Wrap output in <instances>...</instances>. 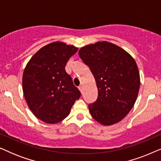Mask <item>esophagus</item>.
<instances>
[{"label":"esophagus","instance_id":"esophagus-1","mask_svg":"<svg viewBox=\"0 0 161 161\" xmlns=\"http://www.w3.org/2000/svg\"><path fill=\"white\" fill-rule=\"evenodd\" d=\"M78 89L80 91V92H83V86L81 85V86H78Z\"/></svg>","mask_w":161,"mask_h":161}]
</instances>
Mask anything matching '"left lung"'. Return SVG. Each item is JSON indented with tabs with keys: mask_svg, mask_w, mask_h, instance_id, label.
Listing matches in <instances>:
<instances>
[{
	"mask_svg": "<svg viewBox=\"0 0 161 161\" xmlns=\"http://www.w3.org/2000/svg\"><path fill=\"white\" fill-rule=\"evenodd\" d=\"M79 56L89 66L98 89L96 102L89 105L97 122L109 126L122 120L133 108L140 88V75L134 58L109 42L86 45Z\"/></svg>",
	"mask_w": 161,
	"mask_h": 161,
	"instance_id": "left-lung-1",
	"label": "left lung"
}]
</instances>
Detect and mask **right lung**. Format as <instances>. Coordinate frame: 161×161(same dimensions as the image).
<instances>
[{"label": "right lung", "instance_id": "right-lung-1", "mask_svg": "<svg viewBox=\"0 0 161 161\" xmlns=\"http://www.w3.org/2000/svg\"><path fill=\"white\" fill-rule=\"evenodd\" d=\"M78 48L62 42L44 46L31 57L23 75V91L34 115L47 124L67 117L80 92L65 66Z\"/></svg>", "mask_w": 161, "mask_h": 161}]
</instances>
